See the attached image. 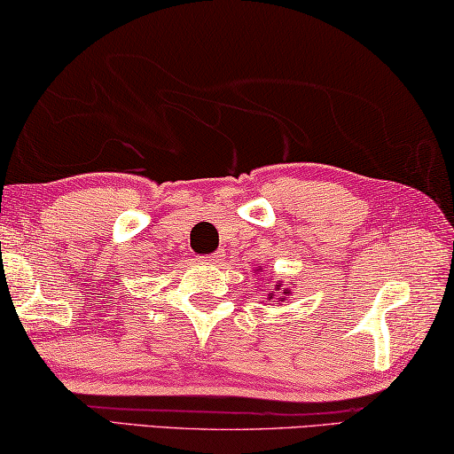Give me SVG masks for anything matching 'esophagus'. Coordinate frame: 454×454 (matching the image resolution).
Masks as SVG:
<instances>
[{
	"mask_svg": "<svg viewBox=\"0 0 454 454\" xmlns=\"http://www.w3.org/2000/svg\"><path fill=\"white\" fill-rule=\"evenodd\" d=\"M219 254H213V255H207L205 259H207V262H209V263H219Z\"/></svg>",
	"mask_w": 454,
	"mask_h": 454,
	"instance_id": "obj_1",
	"label": "esophagus"
}]
</instances>
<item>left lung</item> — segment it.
<instances>
[{
    "mask_svg": "<svg viewBox=\"0 0 454 454\" xmlns=\"http://www.w3.org/2000/svg\"><path fill=\"white\" fill-rule=\"evenodd\" d=\"M276 292H279V294H281V295L278 297V300H279V301H286V295L289 294V289H287V287H286V289H281V286H278V287H276ZM273 295H276V294H270V297H273Z\"/></svg>",
    "mask_w": 454,
    "mask_h": 454,
    "instance_id": "1",
    "label": "left lung"
}]
</instances>
